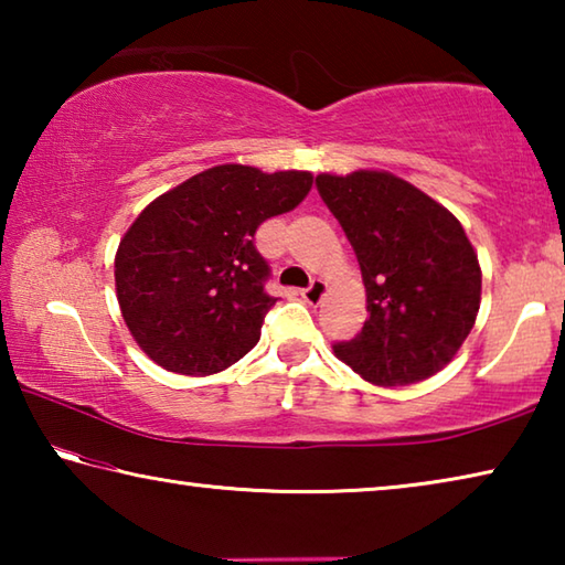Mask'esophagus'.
I'll list each match as a JSON object with an SVG mask.
<instances>
[{
	"instance_id": "1",
	"label": "esophagus",
	"mask_w": 565,
	"mask_h": 565,
	"mask_svg": "<svg viewBox=\"0 0 565 565\" xmlns=\"http://www.w3.org/2000/svg\"><path fill=\"white\" fill-rule=\"evenodd\" d=\"M323 294H327V281H321V279H313V281H311V286H309V289H303V291H301L303 301H306V303H311V306L321 303Z\"/></svg>"
}]
</instances>
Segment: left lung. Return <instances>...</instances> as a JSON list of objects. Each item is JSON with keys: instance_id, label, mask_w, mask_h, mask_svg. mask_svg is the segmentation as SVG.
I'll use <instances>...</instances> for the list:
<instances>
[{"instance_id": "8db88e82", "label": "left lung", "mask_w": 565, "mask_h": 565, "mask_svg": "<svg viewBox=\"0 0 565 565\" xmlns=\"http://www.w3.org/2000/svg\"><path fill=\"white\" fill-rule=\"evenodd\" d=\"M319 194L347 232L369 319L337 359L374 386H411L454 361L481 306V264L463 226L384 169L319 174Z\"/></svg>"}]
</instances>
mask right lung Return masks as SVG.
<instances>
[{
  "label": "right lung",
  "mask_w": 565,
  "mask_h": 565,
  "mask_svg": "<svg viewBox=\"0 0 565 565\" xmlns=\"http://www.w3.org/2000/svg\"><path fill=\"white\" fill-rule=\"evenodd\" d=\"M311 171L218 164L157 196L121 236L114 284L124 323L161 369L212 376L256 347L269 264L254 234L311 191Z\"/></svg>",
  "instance_id": "1"
}]
</instances>
